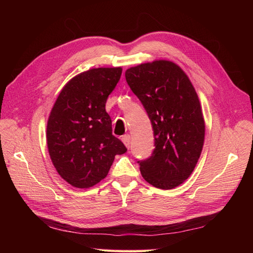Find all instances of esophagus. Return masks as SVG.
<instances>
[{"label": "esophagus", "mask_w": 253, "mask_h": 253, "mask_svg": "<svg viewBox=\"0 0 253 253\" xmlns=\"http://www.w3.org/2000/svg\"><path fill=\"white\" fill-rule=\"evenodd\" d=\"M122 141L124 142V144H125L127 148H129V146H130V136L129 135L123 136L122 137Z\"/></svg>", "instance_id": "1"}]
</instances>
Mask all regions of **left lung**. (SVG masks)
I'll return each instance as SVG.
<instances>
[{
	"label": "left lung",
	"instance_id": "left-lung-1",
	"mask_svg": "<svg viewBox=\"0 0 253 253\" xmlns=\"http://www.w3.org/2000/svg\"><path fill=\"white\" fill-rule=\"evenodd\" d=\"M126 82L151 121L155 149L138 161L144 180L173 189L195 169L202 152L206 124L190 79L177 64L159 60L128 68Z\"/></svg>",
	"mask_w": 253,
	"mask_h": 253
}]
</instances>
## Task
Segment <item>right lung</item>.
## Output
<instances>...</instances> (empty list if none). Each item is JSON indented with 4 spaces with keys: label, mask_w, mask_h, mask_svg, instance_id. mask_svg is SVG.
Returning a JSON list of instances; mask_svg holds the SVG:
<instances>
[{
    "label": "right lung",
    "mask_w": 253,
    "mask_h": 253,
    "mask_svg": "<svg viewBox=\"0 0 253 253\" xmlns=\"http://www.w3.org/2000/svg\"><path fill=\"white\" fill-rule=\"evenodd\" d=\"M122 67L91 68L64 85L52 107L46 143L53 165L62 178L76 188H90L104 179L116 154L127 151L112 135L105 111Z\"/></svg>",
    "instance_id": "obj_1"
}]
</instances>
